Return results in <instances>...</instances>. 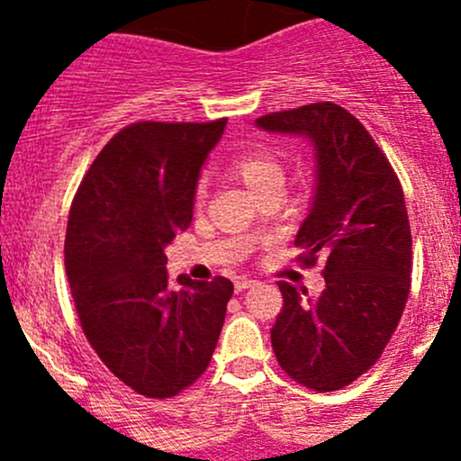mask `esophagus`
<instances>
[{
  "instance_id": "esophagus-1",
  "label": "esophagus",
  "mask_w": 461,
  "mask_h": 461,
  "mask_svg": "<svg viewBox=\"0 0 461 461\" xmlns=\"http://www.w3.org/2000/svg\"><path fill=\"white\" fill-rule=\"evenodd\" d=\"M252 285H254L252 278H239V281H234V290L239 292V294H240V292L248 290V287H252Z\"/></svg>"
}]
</instances>
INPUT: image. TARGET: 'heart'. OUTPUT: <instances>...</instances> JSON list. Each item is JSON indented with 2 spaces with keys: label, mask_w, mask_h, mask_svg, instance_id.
<instances>
[{
  "label": "heart",
  "mask_w": 461,
  "mask_h": 461,
  "mask_svg": "<svg viewBox=\"0 0 461 461\" xmlns=\"http://www.w3.org/2000/svg\"><path fill=\"white\" fill-rule=\"evenodd\" d=\"M231 171L252 194L263 192L267 187H283L285 185V165H283L278 153L267 151V149L243 153V156L234 160Z\"/></svg>",
  "instance_id": "1"
}]
</instances>
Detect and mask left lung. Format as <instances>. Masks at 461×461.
<instances>
[{"mask_svg": "<svg viewBox=\"0 0 461 461\" xmlns=\"http://www.w3.org/2000/svg\"><path fill=\"white\" fill-rule=\"evenodd\" d=\"M254 124L312 144L314 192L294 245L305 249V265L323 260L325 276L319 296L278 283L274 355L299 384L339 390L375 366L406 305L412 239L402 185L364 124L332 102Z\"/></svg>", "mask_w": 461, "mask_h": 461, "instance_id": "8db88e82", "label": "left lung"}]
</instances>
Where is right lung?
<instances>
[{"label": "right lung", "mask_w": 461, "mask_h": 461, "mask_svg": "<svg viewBox=\"0 0 461 461\" xmlns=\"http://www.w3.org/2000/svg\"><path fill=\"white\" fill-rule=\"evenodd\" d=\"M227 120L138 122L111 138L68 213L64 265L77 317L106 368L144 397H174L207 370L230 278H167L165 248L192 222Z\"/></svg>", "instance_id": "obj_1"}]
</instances>
